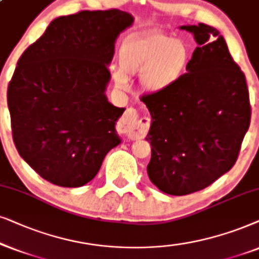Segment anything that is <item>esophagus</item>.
I'll return each mask as SVG.
<instances>
[{"mask_svg": "<svg viewBox=\"0 0 259 259\" xmlns=\"http://www.w3.org/2000/svg\"><path fill=\"white\" fill-rule=\"evenodd\" d=\"M120 129L132 140L142 139L149 130V118H140L135 109L129 108L120 118Z\"/></svg>", "mask_w": 259, "mask_h": 259, "instance_id": "1", "label": "esophagus"}]
</instances>
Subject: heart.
I'll return each instance as SVG.
<instances>
[{
    "label": "heart",
    "mask_w": 259,
    "mask_h": 259,
    "mask_svg": "<svg viewBox=\"0 0 259 259\" xmlns=\"http://www.w3.org/2000/svg\"><path fill=\"white\" fill-rule=\"evenodd\" d=\"M192 60V48L185 39L153 32L124 41L119 48V68L112 72L118 88H126L132 75H140L149 94H163L184 78Z\"/></svg>",
    "instance_id": "1"
}]
</instances>
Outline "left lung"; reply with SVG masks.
Listing matches in <instances>:
<instances>
[{"instance_id":"8db88e82","label":"left lung","mask_w":259,"mask_h":259,"mask_svg":"<svg viewBox=\"0 0 259 259\" xmlns=\"http://www.w3.org/2000/svg\"><path fill=\"white\" fill-rule=\"evenodd\" d=\"M180 29L198 44L187 72L168 91L142 97L151 116L148 177L169 195L198 192L227 173L251 118L245 75L225 39L205 23Z\"/></svg>"}]
</instances>
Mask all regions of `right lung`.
<instances>
[{
  "mask_svg": "<svg viewBox=\"0 0 259 259\" xmlns=\"http://www.w3.org/2000/svg\"><path fill=\"white\" fill-rule=\"evenodd\" d=\"M134 19L122 10H84L53 20L23 52L8 86L14 143L41 178L81 187L122 142L124 108L108 101V66Z\"/></svg>",
  "mask_w": 259,
  "mask_h": 259,
  "instance_id": "right-lung-1",
  "label": "right lung"
}]
</instances>
